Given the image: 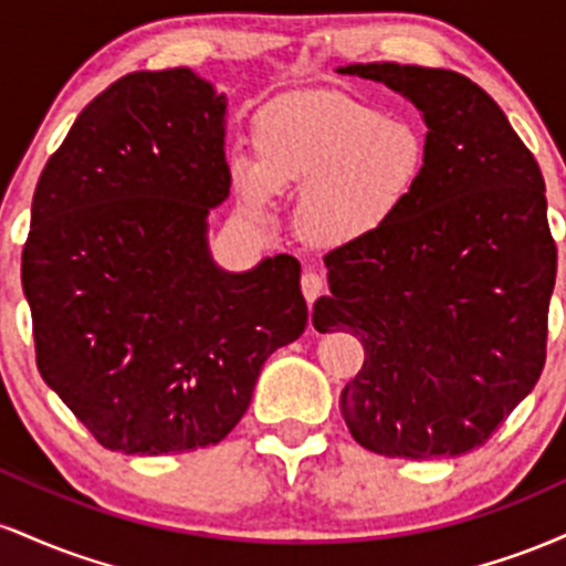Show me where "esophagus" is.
Listing matches in <instances>:
<instances>
[{"mask_svg": "<svg viewBox=\"0 0 566 566\" xmlns=\"http://www.w3.org/2000/svg\"><path fill=\"white\" fill-rule=\"evenodd\" d=\"M301 290H303L305 301L314 303L316 297L322 295V290H324V279H322L319 274H316V271H305L303 279H301Z\"/></svg>", "mask_w": 566, "mask_h": 566, "instance_id": "obj_1", "label": "esophagus"}]
</instances>
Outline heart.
Here are the masks:
<instances>
[{
	"mask_svg": "<svg viewBox=\"0 0 566 566\" xmlns=\"http://www.w3.org/2000/svg\"><path fill=\"white\" fill-rule=\"evenodd\" d=\"M258 157L239 154L233 180L252 210L282 188H303L297 226L316 244L373 237L415 199L428 140L415 122L340 90H308L255 116Z\"/></svg>",
	"mask_w": 566,
	"mask_h": 566,
	"instance_id": "heart-1",
	"label": "heart"
}]
</instances>
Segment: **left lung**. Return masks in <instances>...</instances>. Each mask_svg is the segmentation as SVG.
Returning a JSON list of instances; mask_svg holds the SVG:
<instances>
[{
    "mask_svg": "<svg viewBox=\"0 0 566 566\" xmlns=\"http://www.w3.org/2000/svg\"><path fill=\"white\" fill-rule=\"evenodd\" d=\"M340 74L388 84L423 112L428 172L373 237L324 255L316 329L346 327L365 365L343 388L350 437L386 458L482 447L545 365L556 242L543 172L469 76L399 63Z\"/></svg>",
    "mask_w": 566,
    "mask_h": 566,
    "instance_id": "left-lung-1",
    "label": "left lung"
}]
</instances>
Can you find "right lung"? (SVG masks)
Masks as SVG:
<instances>
[{
    "mask_svg": "<svg viewBox=\"0 0 566 566\" xmlns=\"http://www.w3.org/2000/svg\"><path fill=\"white\" fill-rule=\"evenodd\" d=\"M223 116L193 71H133L39 175L21 263L36 367L106 450L218 444L308 324L295 258L226 274L207 250L231 186Z\"/></svg>",
    "mask_w": 566,
    "mask_h": 566,
    "instance_id": "1",
    "label": "right lung"
}]
</instances>
